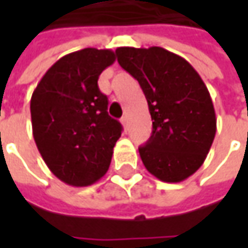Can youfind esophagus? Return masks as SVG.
I'll return each mask as SVG.
<instances>
[{
	"instance_id": "esophagus-1",
	"label": "esophagus",
	"mask_w": 248,
	"mask_h": 248,
	"mask_svg": "<svg viewBox=\"0 0 248 248\" xmlns=\"http://www.w3.org/2000/svg\"><path fill=\"white\" fill-rule=\"evenodd\" d=\"M121 124L124 125V128H128V117L127 116H123L121 117Z\"/></svg>"
}]
</instances>
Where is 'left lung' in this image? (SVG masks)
<instances>
[{
  "instance_id": "1",
  "label": "left lung",
  "mask_w": 248,
  "mask_h": 248,
  "mask_svg": "<svg viewBox=\"0 0 248 248\" xmlns=\"http://www.w3.org/2000/svg\"><path fill=\"white\" fill-rule=\"evenodd\" d=\"M120 66L138 80L153 131L139 148L143 166L163 182H182L204 163L217 132L204 81L182 56L160 46L116 49Z\"/></svg>"
}]
</instances>
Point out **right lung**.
Masks as SVG:
<instances>
[{"instance_id":"1","label":"right lung","mask_w":248,"mask_h":248,"mask_svg":"<svg viewBox=\"0 0 248 248\" xmlns=\"http://www.w3.org/2000/svg\"><path fill=\"white\" fill-rule=\"evenodd\" d=\"M116 61L111 49L84 48L64 55L44 74L31 100L33 137L53 175L88 186L108 172L123 127L108 114L98 78Z\"/></svg>"}]
</instances>
